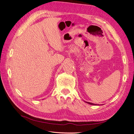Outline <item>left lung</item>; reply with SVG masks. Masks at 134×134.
Returning a JSON list of instances; mask_svg holds the SVG:
<instances>
[{"label":"left lung","instance_id":"obj_1","mask_svg":"<svg viewBox=\"0 0 134 134\" xmlns=\"http://www.w3.org/2000/svg\"><path fill=\"white\" fill-rule=\"evenodd\" d=\"M87 104H89L90 105H97V104H93V103H91V102H87Z\"/></svg>","mask_w":134,"mask_h":134}]
</instances>
